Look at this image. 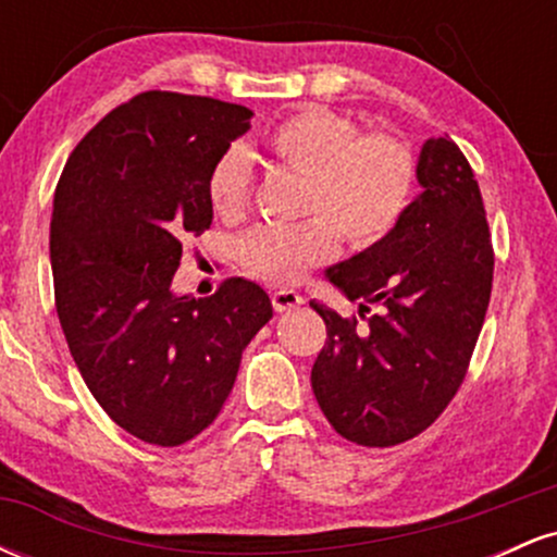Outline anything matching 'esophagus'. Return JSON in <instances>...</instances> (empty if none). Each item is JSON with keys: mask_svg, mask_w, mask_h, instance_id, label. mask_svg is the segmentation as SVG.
<instances>
[{"mask_svg": "<svg viewBox=\"0 0 557 557\" xmlns=\"http://www.w3.org/2000/svg\"><path fill=\"white\" fill-rule=\"evenodd\" d=\"M300 304H304V298H300L296 290H287V287H283V290H274V293H272V306H274V311L298 309Z\"/></svg>", "mask_w": 557, "mask_h": 557, "instance_id": "obj_1", "label": "esophagus"}]
</instances>
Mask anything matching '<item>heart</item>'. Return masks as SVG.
I'll return each instance as SVG.
<instances>
[{
    "label": "heart",
    "mask_w": 557,
    "mask_h": 557,
    "mask_svg": "<svg viewBox=\"0 0 557 557\" xmlns=\"http://www.w3.org/2000/svg\"><path fill=\"white\" fill-rule=\"evenodd\" d=\"M261 146L280 168L304 175L298 225H261L238 240V259L251 277L272 285L298 283L337 251L341 235L354 248L385 240L406 214L417 188V157L385 131L359 133L345 114L306 104L261 133ZM253 162L233 146L207 175L209 207L238 222L251 203Z\"/></svg>",
    "instance_id": "1"
}]
</instances>
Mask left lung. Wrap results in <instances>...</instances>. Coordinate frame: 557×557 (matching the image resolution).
<instances>
[{"mask_svg":"<svg viewBox=\"0 0 557 557\" xmlns=\"http://www.w3.org/2000/svg\"><path fill=\"white\" fill-rule=\"evenodd\" d=\"M421 194L398 227L359 257L327 270L358 317L311 309L327 341L311 387L332 430L367 447L417 437L456 398L490 306L492 251L487 212L469 159L450 138L421 149ZM377 314L367 318L371 306Z\"/></svg>","mask_w":557,"mask_h":557,"instance_id":"left-lung-1","label":"left lung"}]
</instances>
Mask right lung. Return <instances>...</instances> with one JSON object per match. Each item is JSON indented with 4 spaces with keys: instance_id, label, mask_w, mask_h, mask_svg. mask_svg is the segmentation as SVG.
Instances as JSON below:
<instances>
[{
    "instance_id": "right-lung-1",
    "label": "right lung",
    "mask_w": 557,
    "mask_h": 557,
    "mask_svg": "<svg viewBox=\"0 0 557 557\" xmlns=\"http://www.w3.org/2000/svg\"><path fill=\"white\" fill-rule=\"evenodd\" d=\"M251 110L144 91L99 120L54 190V306L75 367L114 424L175 447L216 419L240 354L272 319L251 280L175 296L183 243L212 225L207 175Z\"/></svg>"
}]
</instances>
